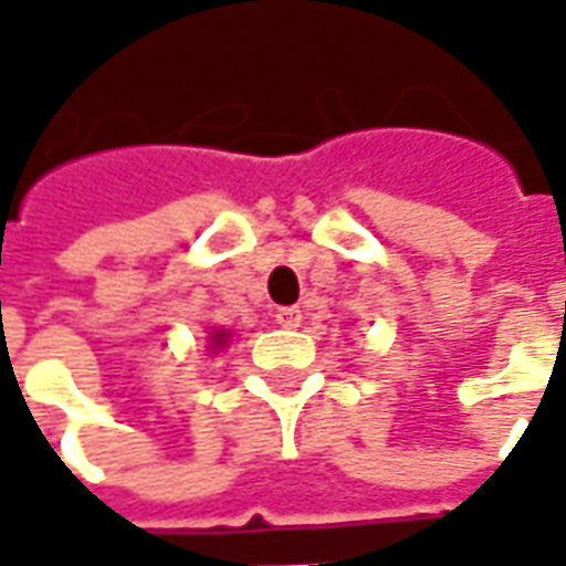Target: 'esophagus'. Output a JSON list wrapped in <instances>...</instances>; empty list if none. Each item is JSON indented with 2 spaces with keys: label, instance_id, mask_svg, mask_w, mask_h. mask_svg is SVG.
I'll use <instances>...</instances> for the list:
<instances>
[{
  "label": "esophagus",
  "instance_id": "obj_1",
  "mask_svg": "<svg viewBox=\"0 0 566 566\" xmlns=\"http://www.w3.org/2000/svg\"><path fill=\"white\" fill-rule=\"evenodd\" d=\"M276 324L286 327V331H295V327L302 324V312H298V308H280V312H276Z\"/></svg>",
  "mask_w": 566,
  "mask_h": 566
}]
</instances>
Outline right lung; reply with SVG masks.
<instances>
[{"mask_svg":"<svg viewBox=\"0 0 566 566\" xmlns=\"http://www.w3.org/2000/svg\"><path fill=\"white\" fill-rule=\"evenodd\" d=\"M229 334L227 331H210V349H220V346H227Z\"/></svg>","mask_w":566,"mask_h":566,"instance_id":"right-lung-1","label":"right lung"}]
</instances>
